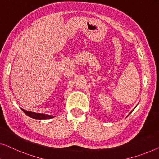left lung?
Here are the masks:
<instances>
[{
	"label": "left lung",
	"mask_w": 159,
	"mask_h": 159,
	"mask_svg": "<svg viewBox=\"0 0 159 159\" xmlns=\"http://www.w3.org/2000/svg\"><path fill=\"white\" fill-rule=\"evenodd\" d=\"M132 111H131V112H132ZM130 113H129V114H130ZM129 115H128V116H129Z\"/></svg>",
	"instance_id": "obj_1"
}]
</instances>
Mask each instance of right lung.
Returning a JSON list of instances; mask_svg holds the SVG:
<instances>
[{
    "label": "right lung",
    "mask_w": 159,
    "mask_h": 159,
    "mask_svg": "<svg viewBox=\"0 0 159 159\" xmlns=\"http://www.w3.org/2000/svg\"><path fill=\"white\" fill-rule=\"evenodd\" d=\"M22 111L25 113V114L28 116H29L30 118H35V119H39V120L50 119V118H52L55 117V116H54L43 114V113H34V112H31V111H27L23 110V109H22Z\"/></svg>",
    "instance_id": "right-lung-1"
}]
</instances>
